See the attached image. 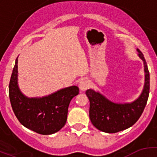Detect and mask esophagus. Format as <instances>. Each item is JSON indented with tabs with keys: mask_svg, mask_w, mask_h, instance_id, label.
I'll list each match as a JSON object with an SVG mask.
<instances>
[{
	"mask_svg": "<svg viewBox=\"0 0 157 157\" xmlns=\"http://www.w3.org/2000/svg\"><path fill=\"white\" fill-rule=\"evenodd\" d=\"M90 81L86 78H83L80 81L79 83V86H80V90H82V91H85L86 90L90 87Z\"/></svg>",
	"mask_w": 157,
	"mask_h": 157,
	"instance_id": "esophagus-1",
	"label": "esophagus"
}]
</instances>
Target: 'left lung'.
<instances>
[{
    "mask_svg": "<svg viewBox=\"0 0 157 157\" xmlns=\"http://www.w3.org/2000/svg\"><path fill=\"white\" fill-rule=\"evenodd\" d=\"M144 62L145 83L141 94L130 103H115L93 90H87L86 95L90 100V118L92 124L99 131L116 133L131 127L140 118L147 105L150 93V74L144 55L137 49Z\"/></svg>",
    "mask_w": 157,
    "mask_h": 157,
    "instance_id": "8db88e82",
    "label": "left lung"
}]
</instances>
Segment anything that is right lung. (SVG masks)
Returning <instances> with one entry per match:
<instances>
[{
  "label": "right lung",
  "mask_w": 157,
  "mask_h": 157,
  "mask_svg": "<svg viewBox=\"0 0 157 157\" xmlns=\"http://www.w3.org/2000/svg\"><path fill=\"white\" fill-rule=\"evenodd\" d=\"M17 58L9 84V97L16 117L24 127L38 134L58 132L67 121L69 104L79 94V88L72 86L42 98L26 97L18 86Z\"/></svg>",
  "instance_id": "right-lung-1"
}]
</instances>
